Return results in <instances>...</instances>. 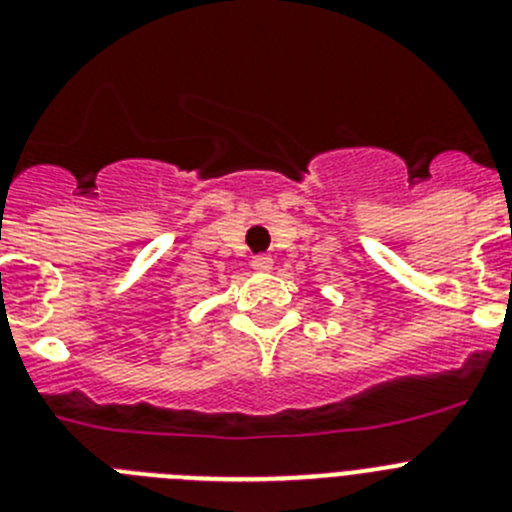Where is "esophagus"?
<instances>
[{
  "label": "esophagus",
  "mask_w": 512,
  "mask_h": 512,
  "mask_svg": "<svg viewBox=\"0 0 512 512\" xmlns=\"http://www.w3.org/2000/svg\"><path fill=\"white\" fill-rule=\"evenodd\" d=\"M251 266H253V271H269L271 266H274V259H271V256H266V253H261V256H253Z\"/></svg>",
  "instance_id": "1"
}]
</instances>
